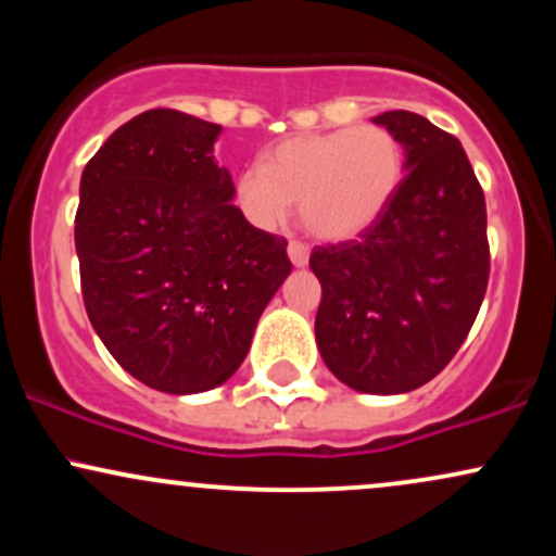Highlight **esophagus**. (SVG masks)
I'll use <instances>...</instances> for the list:
<instances>
[{
	"label": "esophagus",
	"mask_w": 556,
	"mask_h": 556,
	"mask_svg": "<svg viewBox=\"0 0 556 556\" xmlns=\"http://www.w3.org/2000/svg\"><path fill=\"white\" fill-rule=\"evenodd\" d=\"M287 256H290L292 266H305V264H308L311 251H308V245H305V242L290 240V245H287Z\"/></svg>",
	"instance_id": "obj_1"
}]
</instances>
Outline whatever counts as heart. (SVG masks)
Wrapping results in <instances>:
<instances>
[{"mask_svg":"<svg viewBox=\"0 0 556 556\" xmlns=\"http://www.w3.org/2000/svg\"><path fill=\"white\" fill-rule=\"evenodd\" d=\"M405 151L387 127L358 125L287 138L264 164L240 172V212L251 225L274 229L298 201L300 225L327 242L358 238L397 195Z\"/></svg>","mask_w":556,"mask_h":556,"instance_id":"heart-1","label":"heart"}]
</instances>
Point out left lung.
<instances>
[{"label": "left lung", "mask_w": 556, "mask_h": 556, "mask_svg": "<svg viewBox=\"0 0 556 556\" xmlns=\"http://www.w3.org/2000/svg\"><path fill=\"white\" fill-rule=\"evenodd\" d=\"M405 149L402 185L358 240L318 245L316 344L366 394L424 387L455 358L489 285L486 201L460 140L416 112L374 117Z\"/></svg>", "instance_id": "1"}]
</instances>
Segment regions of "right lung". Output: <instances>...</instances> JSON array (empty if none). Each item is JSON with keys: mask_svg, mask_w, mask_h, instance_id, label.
Wrapping results in <instances>:
<instances>
[{"mask_svg": "<svg viewBox=\"0 0 556 556\" xmlns=\"http://www.w3.org/2000/svg\"><path fill=\"white\" fill-rule=\"evenodd\" d=\"M222 125L149 110L112 132L80 177L75 251L86 314L112 358L169 394L214 389L240 368L287 240L256 229L214 162Z\"/></svg>", "mask_w": 556, "mask_h": 556, "instance_id": "add662e5", "label": "right lung"}]
</instances>
